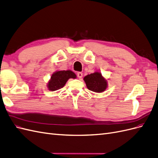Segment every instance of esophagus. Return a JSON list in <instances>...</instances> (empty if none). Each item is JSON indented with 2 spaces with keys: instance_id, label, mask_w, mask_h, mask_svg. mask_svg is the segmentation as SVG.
<instances>
[{
  "instance_id": "34e87169",
  "label": "esophagus",
  "mask_w": 158,
  "mask_h": 158,
  "mask_svg": "<svg viewBox=\"0 0 158 158\" xmlns=\"http://www.w3.org/2000/svg\"><path fill=\"white\" fill-rule=\"evenodd\" d=\"M77 76H78V77L79 78H82V76H83V74L82 73V72H78V73H77Z\"/></svg>"
}]
</instances>
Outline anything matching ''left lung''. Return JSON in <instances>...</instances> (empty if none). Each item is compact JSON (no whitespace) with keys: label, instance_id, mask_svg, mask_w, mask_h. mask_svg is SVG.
Returning <instances> with one entry per match:
<instances>
[{"label":"left lung","instance_id":"obj_1","mask_svg":"<svg viewBox=\"0 0 158 158\" xmlns=\"http://www.w3.org/2000/svg\"><path fill=\"white\" fill-rule=\"evenodd\" d=\"M84 80L88 89L96 93L104 92L108 86V80L98 71L84 76Z\"/></svg>","mask_w":158,"mask_h":158}]
</instances>
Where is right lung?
<instances>
[{"label": "right lung", "mask_w": 158, "mask_h": 158, "mask_svg": "<svg viewBox=\"0 0 158 158\" xmlns=\"http://www.w3.org/2000/svg\"><path fill=\"white\" fill-rule=\"evenodd\" d=\"M70 78H76V75L72 70H58L51 75L48 81L47 88L50 91H56L64 86Z\"/></svg>", "instance_id": "add662e5"}]
</instances>
